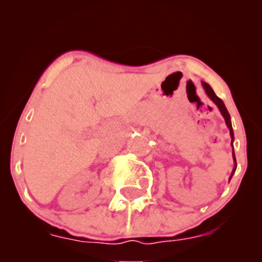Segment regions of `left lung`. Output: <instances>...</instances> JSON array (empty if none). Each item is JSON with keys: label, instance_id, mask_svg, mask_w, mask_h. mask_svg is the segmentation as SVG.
I'll return each mask as SVG.
<instances>
[{"label": "left lung", "instance_id": "8db88e82", "mask_svg": "<svg viewBox=\"0 0 262 262\" xmlns=\"http://www.w3.org/2000/svg\"><path fill=\"white\" fill-rule=\"evenodd\" d=\"M202 86H203L204 91H206V93H207V96H208L210 100H212L213 102H214L215 104H217L218 110L221 111L222 116H223V118H224V121H225V124H227V127L229 128V133H230V138H231V143H230V144H231V146H233L234 132H233V127H231L230 114H229V112H228V110H227V107H225L224 102L222 101L221 98H219L217 95H215L214 91H213V89L208 85V83L203 82V81H202ZM233 160H234V167H233V171H231V175H230V177H229V181H230V179H231V177H233L234 172H235V170H236V160H235V154H234V149H233Z\"/></svg>", "mask_w": 262, "mask_h": 262}]
</instances>
